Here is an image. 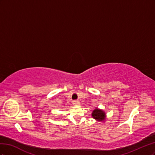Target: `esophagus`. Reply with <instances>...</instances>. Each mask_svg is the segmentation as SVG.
I'll return each instance as SVG.
<instances>
[{
    "label": "esophagus",
    "mask_w": 155,
    "mask_h": 155,
    "mask_svg": "<svg viewBox=\"0 0 155 155\" xmlns=\"http://www.w3.org/2000/svg\"><path fill=\"white\" fill-rule=\"evenodd\" d=\"M73 104L74 106H78L79 104H80V102H79V101H74L73 102Z\"/></svg>",
    "instance_id": "esophagus-1"
}]
</instances>
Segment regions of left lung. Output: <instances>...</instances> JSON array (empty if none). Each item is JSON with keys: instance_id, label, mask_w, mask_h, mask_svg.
I'll use <instances>...</instances> for the list:
<instances>
[{"instance_id": "obj_1", "label": "left lung", "mask_w": 155, "mask_h": 155, "mask_svg": "<svg viewBox=\"0 0 155 155\" xmlns=\"http://www.w3.org/2000/svg\"><path fill=\"white\" fill-rule=\"evenodd\" d=\"M92 117L94 119H95L96 120L98 121H104V117H105V114L103 111V110H98V109H95L94 110V112L91 114Z\"/></svg>"}]
</instances>
